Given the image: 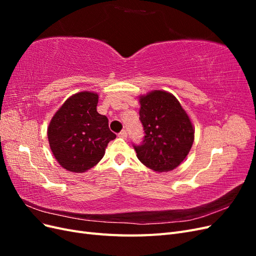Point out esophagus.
<instances>
[{"instance_id":"1","label":"esophagus","mask_w":256,"mask_h":256,"mask_svg":"<svg viewBox=\"0 0 256 256\" xmlns=\"http://www.w3.org/2000/svg\"><path fill=\"white\" fill-rule=\"evenodd\" d=\"M127 136H128V134H127V130H122L118 134V136H120V138H127Z\"/></svg>"}]
</instances>
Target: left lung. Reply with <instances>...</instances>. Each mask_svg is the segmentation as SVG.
I'll return each instance as SVG.
<instances>
[{
    "instance_id": "8db88e82",
    "label": "left lung",
    "mask_w": 256,
    "mask_h": 256,
    "mask_svg": "<svg viewBox=\"0 0 256 256\" xmlns=\"http://www.w3.org/2000/svg\"><path fill=\"white\" fill-rule=\"evenodd\" d=\"M140 120L145 136L132 144L136 157L156 172L172 171L189 154L194 130L180 102L170 92L154 90L140 98Z\"/></svg>"
}]
</instances>
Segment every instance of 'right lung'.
Masks as SVG:
<instances>
[{
	"instance_id": "obj_1",
	"label": "right lung",
	"mask_w": 256,
	"mask_h": 256,
	"mask_svg": "<svg viewBox=\"0 0 256 256\" xmlns=\"http://www.w3.org/2000/svg\"><path fill=\"white\" fill-rule=\"evenodd\" d=\"M98 95L81 92L68 98L53 116L48 128L50 148L67 171L83 173L102 159L116 134L109 120L97 112Z\"/></svg>"
}]
</instances>
